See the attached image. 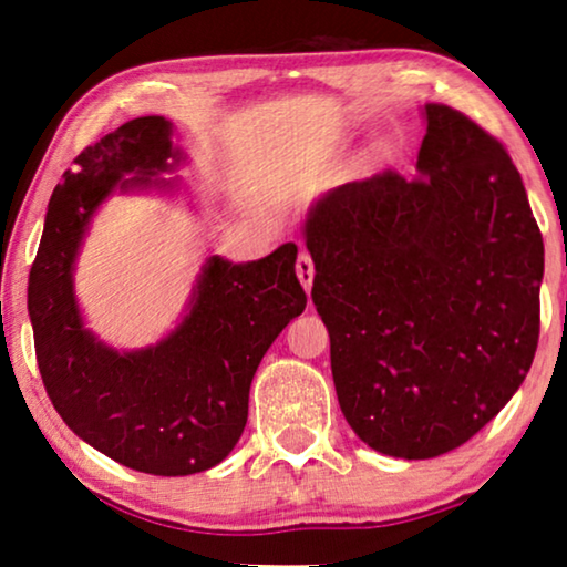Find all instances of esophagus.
Here are the masks:
<instances>
[{
    "mask_svg": "<svg viewBox=\"0 0 567 567\" xmlns=\"http://www.w3.org/2000/svg\"><path fill=\"white\" fill-rule=\"evenodd\" d=\"M297 276H299V281H301V286H305L307 291L312 289L315 262H312V258H309V252H299V258H297Z\"/></svg>",
    "mask_w": 567,
    "mask_h": 567,
    "instance_id": "obj_1",
    "label": "esophagus"
}]
</instances>
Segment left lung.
Segmentation results:
<instances>
[{
	"instance_id": "1",
	"label": "left lung",
	"mask_w": 567,
	"mask_h": 567,
	"mask_svg": "<svg viewBox=\"0 0 567 567\" xmlns=\"http://www.w3.org/2000/svg\"><path fill=\"white\" fill-rule=\"evenodd\" d=\"M417 175L330 190L307 219L312 299L346 421L400 460L462 446L522 386L545 243L498 138L425 105Z\"/></svg>"
}]
</instances>
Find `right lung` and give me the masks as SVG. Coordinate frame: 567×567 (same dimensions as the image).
<instances>
[{
    "mask_svg": "<svg viewBox=\"0 0 567 567\" xmlns=\"http://www.w3.org/2000/svg\"><path fill=\"white\" fill-rule=\"evenodd\" d=\"M169 134V121L144 115L80 152L45 212L28 312L43 386L69 429L123 467L177 477L212 470L235 449L258 363L305 312L307 293L297 245L286 243L239 266L208 260L190 312L157 346L118 353L84 330L72 270L90 216L113 188L159 183L177 159Z\"/></svg>",
    "mask_w": 567,
    "mask_h": 567,
    "instance_id": "obj_1",
    "label": "right lung"
}]
</instances>
